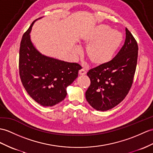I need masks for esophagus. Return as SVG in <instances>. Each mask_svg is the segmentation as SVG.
<instances>
[{
	"instance_id": "1",
	"label": "esophagus",
	"mask_w": 153,
	"mask_h": 153,
	"mask_svg": "<svg viewBox=\"0 0 153 153\" xmlns=\"http://www.w3.org/2000/svg\"><path fill=\"white\" fill-rule=\"evenodd\" d=\"M79 74H80V75H84V74H86V71H85L84 68H82L80 70H79Z\"/></svg>"
}]
</instances>
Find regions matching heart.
I'll use <instances>...</instances> for the list:
<instances>
[{"label":"heart","mask_w":153,"mask_h":153,"mask_svg":"<svg viewBox=\"0 0 153 153\" xmlns=\"http://www.w3.org/2000/svg\"><path fill=\"white\" fill-rule=\"evenodd\" d=\"M123 39L121 32L112 30L105 25L97 26L82 37V43L88 45L85 55L95 65H102L109 62L120 48ZM80 53L79 47L74 48V55L77 56Z\"/></svg>","instance_id":"1"}]
</instances>
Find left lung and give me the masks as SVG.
Here are the masks:
<instances>
[{
  "instance_id": "left-lung-1",
  "label": "left lung",
  "mask_w": 153,
  "mask_h": 153,
  "mask_svg": "<svg viewBox=\"0 0 153 153\" xmlns=\"http://www.w3.org/2000/svg\"><path fill=\"white\" fill-rule=\"evenodd\" d=\"M125 31V42L117 54L107 64L99 65L87 73L91 84L85 92V98L97 110L113 108L125 98L132 86L138 46L126 28Z\"/></svg>"
}]
</instances>
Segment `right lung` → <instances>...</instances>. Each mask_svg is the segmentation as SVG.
<instances>
[{
	"label": "right lung",
	"instance_id": "obj_1",
	"mask_svg": "<svg viewBox=\"0 0 153 153\" xmlns=\"http://www.w3.org/2000/svg\"><path fill=\"white\" fill-rule=\"evenodd\" d=\"M38 19L32 22L21 39L19 74L26 91L36 102L53 106L65 98L66 88L78 77L80 65L46 56L36 49L30 33Z\"/></svg>",
	"mask_w": 153,
	"mask_h": 153
}]
</instances>
